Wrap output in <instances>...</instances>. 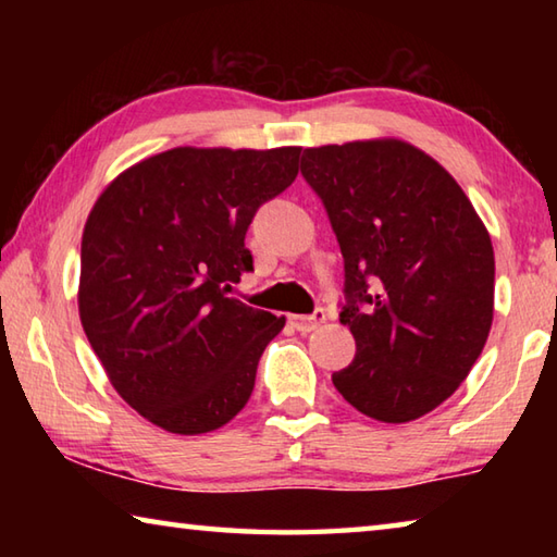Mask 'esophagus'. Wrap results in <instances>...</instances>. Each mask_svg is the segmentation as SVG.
<instances>
[{
    "label": "esophagus",
    "instance_id": "esophagus-1",
    "mask_svg": "<svg viewBox=\"0 0 557 557\" xmlns=\"http://www.w3.org/2000/svg\"><path fill=\"white\" fill-rule=\"evenodd\" d=\"M326 322V312L322 307H317L312 314H292L289 317V324L297 329V332H301V334H309V332H314L317 326H322Z\"/></svg>",
    "mask_w": 557,
    "mask_h": 557
}]
</instances>
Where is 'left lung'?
<instances>
[{"label": "left lung", "instance_id": "obj_1", "mask_svg": "<svg viewBox=\"0 0 557 557\" xmlns=\"http://www.w3.org/2000/svg\"><path fill=\"white\" fill-rule=\"evenodd\" d=\"M344 256L356 356L332 381L358 412L418 420L445 403L486 344L494 248L474 206L435 159L400 139L305 149Z\"/></svg>", "mask_w": 557, "mask_h": 557}]
</instances>
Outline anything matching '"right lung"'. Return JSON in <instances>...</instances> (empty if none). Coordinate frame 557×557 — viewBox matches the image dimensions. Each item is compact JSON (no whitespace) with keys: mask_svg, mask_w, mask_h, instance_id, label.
<instances>
[{"mask_svg":"<svg viewBox=\"0 0 557 557\" xmlns=\"http://www.w3.org/2000/svg\"><path fill=\"white\" fill-rule=\"evenodd\" d=\"M301 147H176L129 166L92 206L78 312L129 408L174 435L231 422L285 317L228 292L252 270L245 233L295 182Z\"/></svg>","mask_w":557,"mask_h":557,"instance_id":"add662e5","label":"right lung"}]
</instances>
